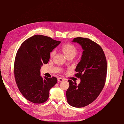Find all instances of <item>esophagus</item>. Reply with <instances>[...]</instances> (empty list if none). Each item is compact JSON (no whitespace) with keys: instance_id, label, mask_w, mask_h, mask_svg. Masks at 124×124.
Returning <instances> with one entry per match:
<instances>
[{"instance_id":"34e87169","label":"esophagus","mask_w":124,"mask_h":124,"mask_svg":"<svg viewBox=\"0 0 124 124\" xmlns=\"http://www.w3.org/2000/svg\"><path fill=\"white\" fill-rule=\"evenodd\" d=\"M57 80H58V82H62L63 80V78H58V79H57Z\"/></svg>"}]
</instances>
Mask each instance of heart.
Returning a JSON list of instances; mask_svg holds the SVG:
<instances>
[{
	"instance_id": "b5f03b06",
	"label": "heart",
	"mask_w": 124,
	"mask_h": 124,
	"mask_svg": "<svg viewBox=\"0 0 124 124\" xmlns=\"http://www.w3.org/2000/svg\"><path fill=\"white\" fill-rule=\"evenodd\" d=\"M62 50L63 52V53L67 56V57L69 56H75L78 53V50L77 47L73 46L72 44H66L63 45L62 47ZM55 52L54 51L51 53V56H53L55 54Z\"/></svg>"
}]
</instances>
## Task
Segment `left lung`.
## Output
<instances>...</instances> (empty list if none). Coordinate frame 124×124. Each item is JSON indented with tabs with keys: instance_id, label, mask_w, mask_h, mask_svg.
Here are the masks:
<instances>
[{
	"instance_id": "obj_1",
	"label": "left lung",
	"mask_w": 124,
	"mask_h": 124,
	"mask_svg": "<svg viewBox=\"0 0 124 124\" xmlns=\"http://www.w3.org/2000/svg\"><path fill=\"white\" fill-rule=\"evenodd\" d=\"M72 42L81 45L83 50L75 74L80 78L81 82L77 85L68 80L69 87L66 93L70 105L81 108L93 102L102 91L106 80L107 63L102 48L96 42L81 37L74 38Z\"/></svg>"
}]
</instances>
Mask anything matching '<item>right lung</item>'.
I'll return each instance as SVG.
<instances>
[{"mask_svg": "<svg viewBox=\"0 0 124 124\" xmlns=\"http://www.w3.org/2000/svg\"><path fill=\"white\" fill-rule=\"evenodd\" d=\"M61 42L47 36L35 35L24 41L17 52L14 66L16 81L22 94L31 102H46L50 89L57 83L55 77H41L40 69Z\"/></svg>", "mask_w": 124, "mask_h": 124, "instance_id": "add662e5", "label": "right lung"}]
</instances>
